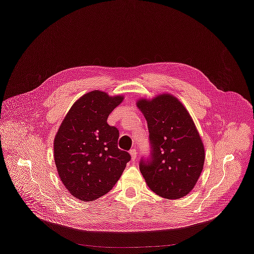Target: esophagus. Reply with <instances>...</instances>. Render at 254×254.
<instances>
[{
  "instance_id": "esophagus-1",
  "label": "esophagus",
  "mask_w": 254,
  "mask_h": 254,
  "mask_svg": "<svg viewBox=\"0 0 254 254\" xmlns=\"http://www.w3.org/2000/svg\"><path fill=\"white\" fill-rule=\"evenodd\" d=\"M129 154H130L131 160H132V161H135V158H136V156H137V154H136V150H135L134 148L130 149V150H129Z\"/></svg>"
}]
</instances>
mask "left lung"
Returning a JSON list of instances; mask_svg holds the SVG:
<instances>
[{
    "instance_id": "obj_1",
    "label": "left lung",
    "mask_w": 254,
    "mask_h": 254,
    "mask_svg": "<svg viewBox=\"0 0 254 254\" xmlns=\"http://www.w3.org/2000/svg\"><path fill=\"white\" fill-rule=\"evenodd\" d=\"M149 131L151 160H141L139 170L147 187L166 199H179L196 185L204 164V145L192 118L171 94L139 99Z\"/></svg>"
}]
</instances>
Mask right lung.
I'll return each mask as SVG.
<instances>
[{"label": "right lung", "mask_w": 254, "mask_h": 254, "mask_svg": "<svg viewBox=\"0 0 254 254\" xmlns=\"http://www.w3.org/2000/svg\"><path fill=\"white\" fill-rule=\"evenodd\" d=\"M123 101V96L98 90L84 94L58 129L55 163L63 185L76 199L93 201L108 193L130 159L128 152L118 147V128L107 123Z\"/></svg>", "instance_id": "1"}]
</instances>
